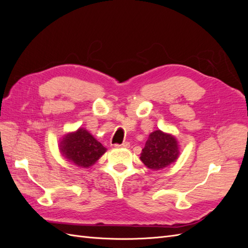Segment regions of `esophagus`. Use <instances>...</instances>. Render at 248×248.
I'll return each instance as SVG.
<instances>
[{
	"mask_svg": "<svg viewBox=\"0 0 248 248\" xmlns=\"http://www.w3.org/2000/svg\"><path fill=\"white\" fill-rule=\"evenodd\" d=\"M115 147H117V148H129V147H130V144H129L128 141H125V142H123V144H121V145L116 144Z\"/></svg>",
	"mask_w": 248,
	"mask_h": 248,
	"instance_id": "1",
	"label": "esophagus"
}]
</instances>
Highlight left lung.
Here are the masks:
<instances>
[{
    "label": "left lung",
    "mask_w": 248,
    "mask_h": 248,
    "mask_svg": "<svg viewBox=\"0 0 248 248\" xmlns=\"http://www.w3.org/2000/svg\"><path fill=\"white\" fill-rule=\"evenodd\" d=\"M179 153L176 138L161 130H156L150 133L140 158L148 169L158 170L175 162Z\"/></svg>",
    "instance_id": "8db88e82"
}]
</instances>
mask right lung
<instances>
[{"label": "right lung", "instance_id": "1", "mask_svg": "<svg viewBox=\"0 0 248 248\" xmlns=\"http://www.w3.org/2000/svg\"><path fill=\"white\" fill-rule=\"evenodd\" d=\"M60 151L68 161L88 169L106 153L107 149L85 128L67 133L60 142Z\"/></svg>", "mask_w": 248, "mask_h": 248}]
</instances>
